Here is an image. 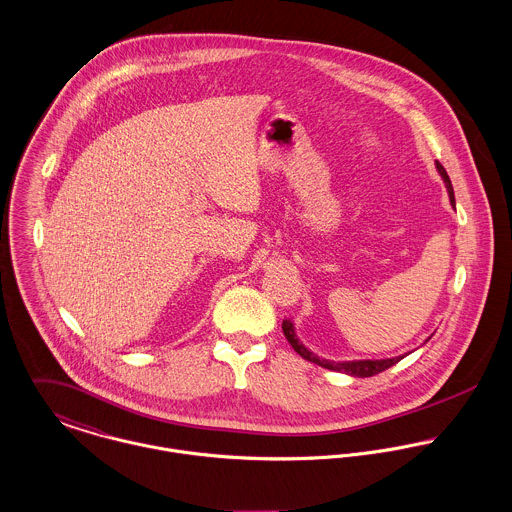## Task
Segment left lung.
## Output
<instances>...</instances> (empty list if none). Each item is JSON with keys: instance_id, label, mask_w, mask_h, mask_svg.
Wrapping results in <instances>:
<instances>
[{"instance_id": "8db88e82", "label": "left lung", "mask_w": 512, "mask_h": 512, "mask_svg": "<svg viewBox=\"0 0 512 512\" xmlns=\"http://www.w3.org/2000/svg\"><path fill=\"white\" fill-rule=\"evenodd\" d=\"M436 169H438V173L442 175V179H444V183H446V189H448V195H450V202H452V204H456V200H454V189H452V183H450V177H448L446 169H444L438 161H436ZM282 331H284V337L288 339V343L292 345V349H294L296 353L300 354L302 358H306V360H310V362H315V364H319V366H323V368H327V370L347 372V374L356 376V378L376 376V374H380V372L388 370L390 366H394V364H397V362L403 358V356H395V358H386V360L331 362V360H325V358H319V356H315L314 353H310V351H308V349L298 341V337H296V333H294V325H292V321H290V319H284V321H282Z\"/></svg>"}]
</instances>
